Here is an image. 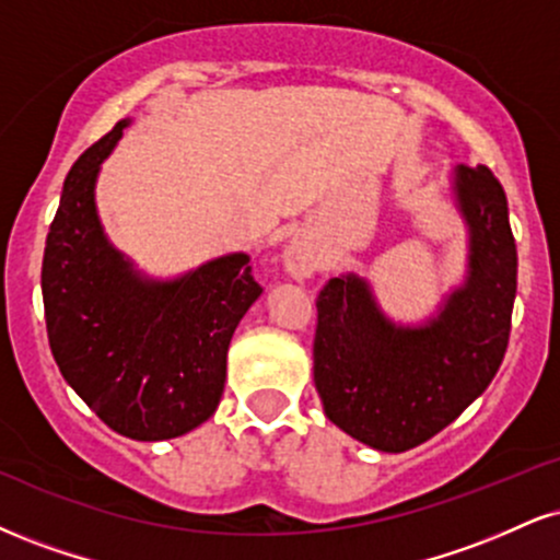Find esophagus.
<instances>
[{"instance_id": "esophagus-1", "label": "esophagus", "mask_w": 560, "mask_h": 560, "mask_svg": "<svg viewBox=\"0 0 560 560\" xmlns=\"http://www.w3.org/2000/svg\"><path fill=\"white\" fill-rule=\"evenodd\" d=\"M315 268H318V247L313 245V240L305 237V234L289 240L284 250V271L292 279H307Z\"/></svg>"}]
</instances>
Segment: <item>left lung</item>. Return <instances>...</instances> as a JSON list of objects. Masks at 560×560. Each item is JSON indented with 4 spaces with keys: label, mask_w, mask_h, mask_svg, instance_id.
<instances>
[{
    "label": "left lung",
    "mask_w": 560,
    "mask_h": 560,
    "mask_svg": "<svg viewBox=\"0 0 560 560\" xmlns=\"http://www.w3.org/2000/svg\"><path fill=\"white\" fill-rule=\"evenodd\" d=\"M451 198L467 226V273L422 323L383 313L365 276L318 294L313 378L326 417L347 435L401 454L459 417L501 368L516 298V245L501 182L456 166Z\"/></svg>",
    "instance_id": "obj_1"
}]
</instances>
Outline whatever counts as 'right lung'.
I'll list each match as a JSON object with an SVG mask.
<instances>
[{
	"mask_svg": "<svg viewBox=\"0 0 560 560\" xmlns=\"http://www.w3.org/2000/svg\"><path fill=\"white\" fill-rule=\"evenodd\" d=\"M130 122L119 119L67 174L44 250L46 331L59 373L106 425L170 441L215 412L229 341L262 287L247 253L153 279L112 245L96 182Z\"/></svg>",
	"mask_w": 560,
	"mask_h": 560,
	"instance_id": "1",
	"label": "right lung"
}]
</instances>
